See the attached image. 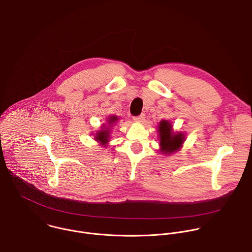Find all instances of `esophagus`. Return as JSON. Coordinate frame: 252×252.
Here are the masks:
<instances>
[{"label": "esophagus", "mask_w": 252, "mask_h": 252, "mask_svg": "<svg viewBox=\"0 0 252 252\" xmlns=\"http://www.w3.org/2000/svg\"><path fill=\"white\" fill-rule=\"evenodd\" d=\"M144 119H145V115H144V114H140L139 116H135V117H133V121L138 122V123L143 122V121H144Z\"/></svg>", "instance_id": "esophagus-1"}]
</instances>
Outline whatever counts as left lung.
Masks as SVG:
<instances>
[{
    "label": "left lung",
    "mask_w": 252,
    "mask_h": 252,
    "mask_svg": "<svg viewBox=\"0 0 252 252\" xmlns=\"http://www.w3.org/2000/svg\"><path fill=\"white\" fill-rule=\"evenodd\" d=\"M172 127V125L168 121H161L158 127L161 152L166 154L176 152L185 141L184 134L182 132H174Z\"/></svg>",
    "instance_id": "8db88e82"
}]
</instances>
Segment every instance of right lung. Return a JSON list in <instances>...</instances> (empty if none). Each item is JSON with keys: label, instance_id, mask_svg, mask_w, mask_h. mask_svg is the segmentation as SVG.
<instances>
[{"label": "right lung", "instance_id": "obj_1", "mask_svg": "<svg viewBox=\"0 0 252 252\" xmlns=\"http://www.w3.org/2000/svg\"><path fill=\"white\" fill-rule=\"evenodd\" d=\"M117 121H118V118L116 116L110 117L108 119V125H110V126H112L114 124H116ZM109 135H110L109 134V130L107 128H104V129L98 131V133L95 136V139L97 141H99L101 144H105V143H107L109 141Z\"/></svg>", "mask_w": 252, "mask_h": 252}]
</instances>
